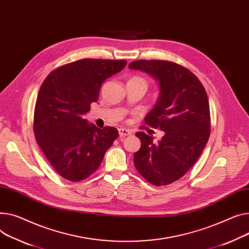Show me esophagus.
<instances>
[{"instance_id":"34e87169","label":"esophagus","mask_w":249,"mask_h":249,"mask_svg":"<svg viewBox=\"0 0 249 249\" xmlns=\"http://www.w3.org/2000/svg\"><path fill=\"white\" fill-rule=\"evenodd\" d=\"M118 131H119L120 137H126V136H128V135L131 134V132H130L129 130L125 129V128H120Z\"/></svg>"}]
</instances>
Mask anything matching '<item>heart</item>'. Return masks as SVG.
I'll use <instances>...</instances> for the list:
<instances>
[{
  "label": "heart",
  "instance_id": "obj_1",
  "mask_svg": "<svg viewBox=\"0 0 249 249\" xmlns=\"http://www.w3.org/2000/svg\"><path fill=\"white\" fill-rule=\"evenodd\" d=\"M130 81H136V82H140V83H142V84H144V85L146 86V81H145L144 79L140 78V77H133V78H132Z\"/></svg>",
  "mask_w": 249,
  "mask_h": 249
}]
</instances>
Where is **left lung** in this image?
Returning a JSON list of instances; mask_svg holds the SVG:
<instances>
[{
	"mask_svg": "<svg viewBox=\"0 0 249 249\" xmlns=\"http://www.w3.org/2000/svg\"><path fill=\"white\" fill-rule=\"evenodd\" d=\"M129 69L157 81L159 96L144 120L164 132L157 144L152 136L137 132L141 147L134 154L135 167L151 184L168 185L193 166L209 139L207 94L193 73L173 62L139 60L130 63Z\"/></svg>",
	"mask_w": 249,
	"mask_h": 249,
	"instance_id": "obj_1",
	"label": "left lung"
}]
</instances>
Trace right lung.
Wrapping results in <instances>:
<instances>
[{
	"mask_svg": "<svg viewBox=\"0 0 249 249\" xmlns=\"http://www.w3.org/2000/svg\"><path fill=\"white\" fill-rule=\"evenodd\" d=\"M125 60L83 59L56 69L39 90L34 113V133L52 167L76 182L100 166L119 136L114 127L100 129L85 115L98 101L102 83L124 69Z\"/></svg>",
	"mask_w": 249,
	"mask_h": 249,
	"instance_id": "1",
	"label": "right lung"
}]
</instances>
